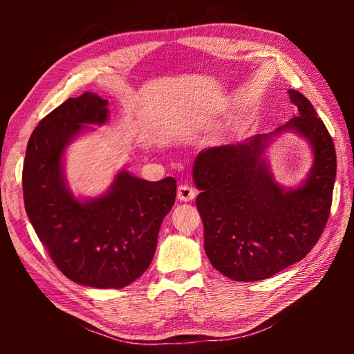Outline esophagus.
<instances>
[{
	"label": "esophagus",
	"mask_w": 354,
	"mask_h": 354,
	"mask_svg": "<svg viewBox=\"0 0 354 354\" xmlns=\"http://www.w3.org/2000/svg\"><path fill=\"white\" fill-rule=\"evenodd\" d=\"M196 196V192H194L193 187L187 185V184H181L178 187V199L183 202H190Z\"/></svg>",
	"instance_id": "1"
}]
</instances>
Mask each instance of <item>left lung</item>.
Returning a JSON list of instances; mask_svg holds the SVG:
<instances>
[{
	"label": "left lung",
	"instance_id": "left-lung-1",
	"mask_svg": "<svg viewBox=\"0 0 354 354\" xmlns=\"http://www.w3.org/2000/svg\"><path fill=\"white\" fill-rule=\"evenodd\" d=\"M298 115L269 135L201 152L193 165L209 263L234 281L265 280L303 260L328 221L336 152L326 124L306 97L289 89ZM295 130L311 142L313 170L303 186L273 181L262 152L270 136Z\"/></svg>",
	"mask_w": 354,
	"mask_h": 354
}]
</instances>
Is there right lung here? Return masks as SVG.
<instances>
[{
    "instance_id": "add662e5",
    "label": "right lung",
    "mask_w": 354,
    "mask_h": 354,
    "mask_svg": "<svg viewBox=\"0 0 354 354\" xmlns=\"http://www.w3.org/2000/svg\"><path fill=\"white\" fill-rule=\"evenodd\" d=\"M106 99L85 93L41 120L27 145L22 192L37 237L66 278L122 289L152 261L160 227L175 204L176 181L169 176L150 183L123 170L102 196H73L62 171L64 150L85 124L106 122Z\"/></svg>"
}]
</instances>
